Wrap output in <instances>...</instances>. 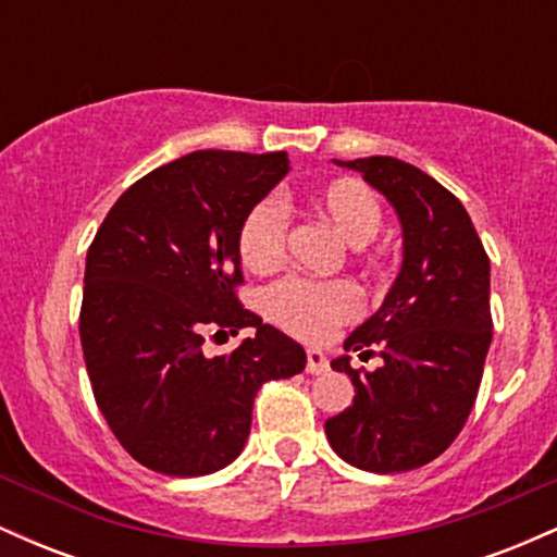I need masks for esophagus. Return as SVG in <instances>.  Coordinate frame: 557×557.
<instances>
[{"instance_id": "1", "label": "esophagus", "mask_w": 557, "mask_h": 557, "mask_svg": "<svg viewBox=\"0 0 557 557\" xmlns=\"http://www.w3.org/2000/svg\"><path fill=\"white\" fill-rule=\"evenodd\" d=\"M327 369H330V363H327V359H324L322 350L311 348L309 354H306V372H309V374H324Z\"/></svg>"}]
</instances>
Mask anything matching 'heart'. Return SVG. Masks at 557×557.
<instances>
[{
	"label": "heart",
	"mask_w": 557,
	"mask_h": 557,
	"mask_svg": "<svg viewBox=\"0 0 557 557\" xmlns=\"http://www.w3.org/2000/svg\"><path fill=\"white\" fill-rule=\"evenodd\" d=\"M311 207L322 214L348 246H367L382 227V203L367 183L341 177L324 185L311 198ZM287 216L280 198L267 196L253 203L238 227V257L251 272H270L287 251ZM267 314L290 335L304 341H324L337 324L361 314V296L350 283H317V280L287 277L264 293Z\"/></svg>",
	"instance_id": "obj_1"
}]
</instances>
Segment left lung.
Masks as SVG:
<instances>
[{"label":"left lung","instance_id":"left-lung-1","mask_svg":"<svg viewBox=\"0 0 557 557\" xmlns=\"http://www.w3.org/2000/svg\"><path fill=\"white\" fill-rule=\"evenodd\" d=\"M393 203L403 267L385 304L350 332L345 350L382 359L374 372L332 361L354 382V403L327 419L332 450L374 474L411 471L450 447L474 408L492 343L490 259L450 190L393 157L341 162Z\"/></svg>","mask_w":557,"mask_h":557}]
</instances>
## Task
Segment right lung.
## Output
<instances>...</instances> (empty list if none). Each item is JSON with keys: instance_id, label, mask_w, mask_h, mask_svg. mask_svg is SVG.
<instances>
[{"instance_id": "add662e5", "label": "right lung", "mask_w": 557, "mask_h": 557, "mask_svg": "<svg viewBox=\"0 0 557 557\" xmlns=\"http://www.w3.org/2000/svg\"><path fill=\"white\" fill-rule=\"evenodd\" d=\"M287 154L194 151L114 201L86 257L81 345L99 411L146 469L203 476L240 456L253 398L304 372L306 350L243 309L238 227L287 175ZM253 329L207 357L209 331Z\"/></svg>"}]
</instances>
